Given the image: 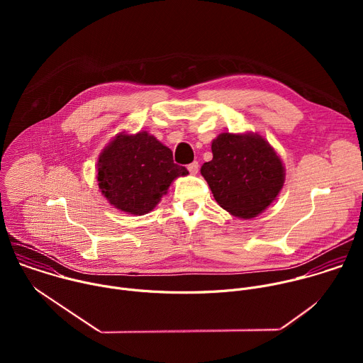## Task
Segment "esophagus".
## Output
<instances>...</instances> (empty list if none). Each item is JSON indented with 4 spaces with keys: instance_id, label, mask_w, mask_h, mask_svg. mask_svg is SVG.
Here are the masks:
<instances>
[{
    "instance_id": "1",
    "label": "esophagus",
    "mask_w": 363,
    "mask_h": 363,
    "mask_svg": "<svg viewBox=\"0 0 363 363\" xmlns=\"http://www.w3.org/2000/svg\"><path fill=\"white\" fill-rule=\"evenodd\" d=\"M188 171H189V174L191 175H195V174H198V169H199V164L196 162V161H194V162H191L188 167Z\"/></svg>"
}]
</instances>
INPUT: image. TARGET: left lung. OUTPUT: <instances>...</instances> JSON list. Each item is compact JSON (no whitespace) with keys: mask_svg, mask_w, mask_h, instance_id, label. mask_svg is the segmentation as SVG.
I'll use <instances>...</instances> for the list:
<instances>
[{"mask_svg":"<svg viewBox=\"0 0 363 363\" xmlns=\"http://www.w3.org/2000/svg\"><path fill=\"white\" fill-rule=\"evenodd\" d=\"M213 160L201 167L216 201L240 218L263 213L279 195L284 168L260 135L224 132L213 140Z\"/></svg>","mask_w":363,"mask_h":363,"instance_id":"obj_1","label":"left lung"}]
</instances>
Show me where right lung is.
<instances>
[{
    "mask_svg": "<svg viewBox=\"0 0 363 363\" xmlns=\"http://www.w3.org/2000/svg\"><path fill=\"white\" fill-rule=\"evenodd\" d=\"M186 174L185 167L174 162L172 150L147 132L119 133L97 162L101 194L118 210L133 216L152 211L171 182Z\"/></svg>",
    "mask_w": 363,
    "mask_h": 363,
    "instance_id": "1",
    "label": "right lung"
}]
</instances>
